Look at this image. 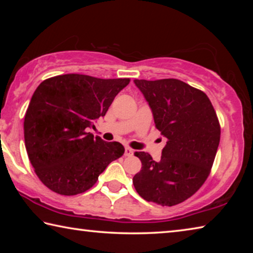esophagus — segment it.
<instances>
[{"mask_svg":"<svg viewBox=\"0 0 253 253\" xmlns=\"http://www.w3.org/2000/svg\"><path fill=\"white\" fill-rule=\"evenodd\" d=\"M132 154H134V151H132L131 148H129V147L125 148V156H131Z\"/></svg>","mask_w":253,"mask_h":253,"instance_id":"34e87169","label":"esophagus"}]
</instances>
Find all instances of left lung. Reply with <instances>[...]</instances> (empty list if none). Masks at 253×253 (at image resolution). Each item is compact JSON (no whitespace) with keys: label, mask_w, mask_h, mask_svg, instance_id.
<instances>
[{"label":"left lung","mask_w":253,"mask_h":253,"mask_svg":"<svg viewBox=\"0 0 253 253\" xmlns=\"http://www.w3.org/2000/svg\"><path fill=\"white\" fill-rule=\"evenodd\" d=\"M134 84L166 144L158 162L148 153H135L142 169L132 184L144 200L172 207L193 195L208 178L219 147L220 124L208 96L181 80L135 79Z\"/></svg>","instance_id":"1"}]
</instances>
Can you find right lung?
I'll use <instances>...</instances> for the list:
<instances>
[{
  "label": "right lung",
  "instance_id": "right-lung-1",
  "mask_svg": "<svg viewBox=\"0 0 253 253\" xmlns=\"http://www.w3.org/2000/svg\"><path fill=\"white\" fill-rule=\"evenodd\" d=\"M128 78L69 74L39 84L24 117V142L40 181L61 195L84 193L125 148L87 132L104 117Z\"/></svg>",
  "mask_w": 253,
  "mask_h": 253
}]
</instances>
